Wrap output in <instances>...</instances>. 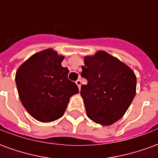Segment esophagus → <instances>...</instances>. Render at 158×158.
Returning <instances> with one entry per match:
<instances>
[{"label":"esophagus","mask_w":158,"mask_h":158,"mask_svg":"<svg viewBox=\"0 0 158 158\" xmlns=\"http://www.w3.org/2000/svg\"><path fill=\"white\" fill-rule=\"evenodd\" d=\"M75 83H76V85H77V86L79 87V89H80V87H81V80H80V79H78Z\"/></svg>","instance_id":"obj_1"}]
</instances>
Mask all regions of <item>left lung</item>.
Here are the masks:
<instances>
[{"label":"left lung","mask_w":158,"mask_h":158,"mask_svg":"<svg viewBox=\"0 0 158 158\" xmlns=\"http://www.w3.org/2000/svg\"><path fill=\"white\" fill-rule=\"evenodd\" d=\"M81 86L86 113L96 123L108 126L121 118L136 93V76L124 62L104 51L84 57Z\"/></svg>","instance_id":"1"}]
</instances>
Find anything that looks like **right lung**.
Segmentation results:
<instances>
[{"label": "right lung", "mask_w": 158, "mask_h": 158, "mask_svg": "<svg viewBox=\"0 0 158 158\" xmlns=\"http://www.w3.org/2000/svg\"><path fill=\"white\" fill-rule=\"evenodd\" d=\"M64 56L52 48L36 52L17 70L15 81L26 111L36 120L49 123L64 114L70 97L79 93L75 83L68 79Z\"/></svg>", "instance_id": "add662e5"}]
</instances>
